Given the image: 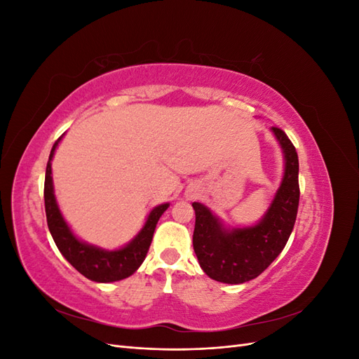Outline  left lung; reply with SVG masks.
Segmentation results:
<instances>
[{"label": "left lung", "instance_id": "left-lung-1", "mask_svg": "<svg viewBox=\"0 0 359 359\" xmlns=\"http://www.w3.org/2000/svg\"><path fill=\"white\" fill-rule=\"evenodd\" d=\"M273 132L285 153L286 166L281 186L262 222L227 231L206 206L193 203L196 212L194 253L203 273L222 283L240 285L262 274L285 248L295 226L299 203L298 154L283 130L273 127Z\"/></svg>", "mask_w": 359, "mask_h": 359}]
</instances>
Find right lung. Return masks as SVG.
I'll list each match as a JSON object with an SVG mask.
<instances>
[{"instance_id": "add662e5", "label": "right lung", "mask_w": 359, "mask_h": 359, "mask_svg": "<svg viewBox=\"0 0 359 359\" xmlns=\"http://www.w3.org/2000/svg\"><path fill=\"white\" fill-rule=\"evenodd\" d=\"M60 140L61 137L53 144L50 149L45 177V210L48 226L53 241H55L61 255L86 278L99 281V283H109V281L127 278L142 265L149 250L151 241H153L157 222L161 214L168 210L169 203L156 206V208L149 212L145 226L135 240L126 247L115 250V252H106V250L97 248L94 245H88L79 241L78 238L72 233L67 223L64 222L62 215L58 210L55 194H53L50 160L53 157V153H55V148Z\"/></svg>"}]
</instances>
